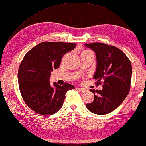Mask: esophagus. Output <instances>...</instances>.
Masks as SVG:
<instances>
[{"instance_id":"obj_1","label":"esophagus","mask_w":146,"mask_h":146,"mask_svg":"<svg viewBox=\"0 0 146 146\" xmlns=\"http://www.w3.org/2000/svg\"><path fill=\"white\" fill-rule=\"evenodd\" d=\"M77 89L79 90V92H82V93H84V92H87V89L86 88H77Z\"/></svg>"}]
</instances>
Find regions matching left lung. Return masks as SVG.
I'll return each mask as SVG.
<instances>
[{
    "label": "left lung",
    "mask_w": 146,
    "mask_h": 146,
    "mask_svg": "<svg viewBox=\"0 0 146 146\" xmlns=\"http://www.w3.org/2000/svg\"><path fill=\"white\" fill-rule=\"evenodd\" d=\"M84 45L95 53L97 67L93 77L97 80L96 84L103 82L102 90L90 89L95 95L94 100L86 106L94 114H108L118 108L129 94L132 75L131 61L121 50L113 46L100 42Z\"/></svg>",
    "instance_id": "1"
}]
</instances>
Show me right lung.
Segmentation results:
<instances>
[{
    "label": "right lung",
    "mask_w": 146,
    "mask_h": 146,
    "mask_svg": "<svg viewBox=\"0 0 146 146\" xmlns=\"http://www.w3.org/2000/svg\"><path fill=\"white\" fill-rule=\"evenodd\" d=\"M75 43L42 42L28 51L22 60L18 72L19 85L23 100L28 107L38 114H54L62 107L66 92L75 88L65 83L52 87L49 77L53 69H58L61 59L73 50Z\"/></svg>",
    "instance_id": "add662e5"
}]
</instances>
